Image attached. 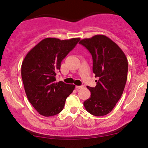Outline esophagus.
I'll return each mask as SVG.
<instances>
[{
    "mask_svg": "<svg viewBox=\"0 0 148 148\" xmlns=\"http://www.w3.org/2000/svg\"><path fill=\"white\" fill-rule=\"evenodd\" d=\"M84 88V86H76L77 90H80V89H83Z\"/></svg>",
    "mask_w": 148,
    "mask_h": 148,
    "instance_id": "34e87169",
    "label": "esophagus"
}]
</instances>
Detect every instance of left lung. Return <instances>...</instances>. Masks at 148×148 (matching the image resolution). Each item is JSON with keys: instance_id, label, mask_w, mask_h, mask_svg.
Instances as JSON below:
<instances>
[{"instance_id": "8db88e82", "label": "left lung", "mask_w": 148, "mask_h": 148, "mask_svg": "<svg viewBox=\"0 0 148 148\" xmlns=\"http://www.w3.org/2000/svg\"><path fill=\"white\" fill-rule=\"evenodd\" d=\"M79 44L92 56L93 72L98 77L94 88L87 86L90 98L84 102L91 114L104 116L110 113L124 91L127 79L128 61L117 44L104 35L83 39Z\"/></svg>"}]
</instances>
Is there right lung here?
Here are the masks:
<instances>
[{
    "label": "right lung",
    "instance_id": "obj_1",
    "mask_svg": "<svg viewBox=\"0 0 148 148\" xmlns=\"http://www.w3.org/2000/svg\"><path fill=\"white\" fill-rule=\"evenodd\" d=\"M80 38L60 40L47 38L27 54L21 65V77L29 102L44 116H54L63 109L66 99L75 86L56 82L60 63Z\"/></svg>",
    "mask_w": 148,
    "mask_h": 148
}]
</instances>
